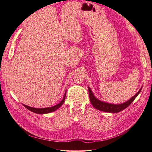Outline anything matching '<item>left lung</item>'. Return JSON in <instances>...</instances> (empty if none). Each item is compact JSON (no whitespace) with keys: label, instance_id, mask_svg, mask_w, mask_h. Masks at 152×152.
<instances>
[{"label":"left lung","instance_id":"1","mask_svg":"<svg viewBox=\"0 0 152 152\" xmlns=\"http://www.w3.org/2000/svg\"><path fill=\"white\" fill-rule=\"evenodd\" d=\"M141 89L142 88L133 96V97L129 100V101H126L124 103H122V104H111V103H108L106 102L101 101H100V100L96 99L94 96V95L93 94L91 89H90L89 87H88L90 101H91L93 107H95L96 109L99 110L106 112H110V113H117V112L122 111L123 110L125 109L126 108H127L128 106L133 102V101L138 96V95L140 93Z\"/></svg>","mask_w":152,"mask_h":152}]
</instances>
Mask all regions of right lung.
I'll list each match as a JSON object with an SVG mask.
<instances>
[{
	"label": "right lung",
	"instance_id": "1",
	"mask_svg": "<svg viewBox=\"0 0 152 152\" xmlns=\"http://www.w3.org/2000/svg\"><path fill=\"white\" fill-rule=\"evenodd\" d=\"M66 96V92L64 93V96L62 101H61L59 104H57V105H55L52 107H48V108H33L31 107V106H28L27 105L23 104L25 108H27L28 110H30L31 112H33L34 113H36V114H48V113H50L56 111V110H57L59 107H61V105L63 104V102L64 101V99H65Z\"/></svg>",
	"mask_w": 152,
	"mask_h": 152
}]
</instances>
